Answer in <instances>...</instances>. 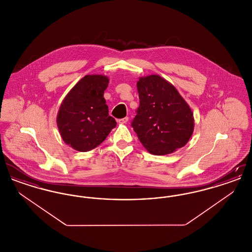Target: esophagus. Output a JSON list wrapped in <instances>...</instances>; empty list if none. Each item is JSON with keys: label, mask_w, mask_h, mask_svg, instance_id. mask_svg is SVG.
I'll list each match as a JSON object with an SVG mask.
<instances>
[{"label": "esophagus", "mask_w": 252, "mask_h": 252, "mask_svg": "<svg viewBox=\"0 0 252 252\" xmlns=\"http://www.w3.org/2000/svg\"><path fill=\"white\" fill-rule=\"evenodd\" d=\"M118 122L122 124V125H124V124H126L127 122H128V117H125V118H122V119H119Z\"/></svg>", "instance_id": "34e87169"}]
</instances>
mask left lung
Here are the masks:
<instances>
[{
  "label": "left lung",
  "instance_id": "left-lung-1",
  "mask_svg": "<svg viewBox=\"0 0 252 252\" xmlns=\"http://www.w3.org/2000/svg\"><path fill=\"white\" fill-rule=\"evenodd\" d=\"M140 106L132 122L144 148L153 155H167L192 137L194 119L188 103L176 87L158 74L137 81Z\"/></svg>",
  "mask_w": 252,
  "mask_h": 252
}]
</instances>
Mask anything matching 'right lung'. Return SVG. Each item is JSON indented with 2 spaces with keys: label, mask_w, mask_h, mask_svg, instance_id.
<instances>
[{
  "label": "right lung",
  "mask_w": 252,
  "mask_h": 252,
  "mask_svg": "<svg viewBox=\"0 0 252 252\" xmlns=\"http://www.w3.org/2000/svg\"><path fill=\"white\" fill-rule=\"evenodd\" d=\"M108 82L103 74L85 75L63 99L57 124L62 140L74 150L94 149L116 126L104 98Z\"/></svg>",
  "instance_id": "obj_1"
}]
</instances>
